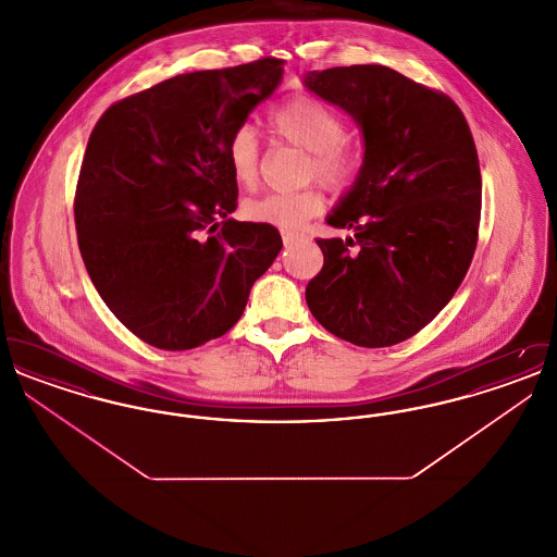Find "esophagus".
Masks as SVG:
<instances>
[{
  "mask_svg": "<svg viewBox=\"0 0 557 557\" xmlns=\"http://www.w3.org/2000/svg\"><path fill=\"white\" fill-rule=\"evenodd\" d=\"M282 239H284V246H292L296 239H300V236L294 232H282Z\"/></svg>",
  "mask_w": 557,
  "mask_h": 557,
  "instance_id": "34e87169",
  "label": "esophagus"
}]
</instances>
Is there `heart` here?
<instances>
[{"mask_svg":"<svg viewBox=\"0 0 557 557\" xmlns=\"http://www.w3.org/2000/svg\"><path fill=\"white\" fill-rule=\"evenodd\" d=\"M269 125L273 133L309 152L307 180H318L330 189H345L359 173V144L345 133L343 116L323 100L298 94L271 108ZM227 162L236 184L252 189L261 180V141L250 125H238L227 141ZM323 211V196L318 187L298 191H273L244 202L250 221L273 225L284 232L302 227Z\"/></svg>","mask_w":557,"mask_h":557,"instance_id":"1","label":"heart"}]
</instances>
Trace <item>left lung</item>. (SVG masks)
<instances>
[{
	"label": "left lung",
	"instance_id": "1",
	"mask_svg": "<svg viewBox=\"0 0 557 557\" xmlns=\"http://www.w3.org/2000/svg\"><path fill=\"white\" fill-rule=\"evenodd\" d=\"M309 89L352 114L366 137L355 187L327 223L323 267L305 298L319 323L366 348L416 336L474 259L482 177L468 121L447 94L380 64L313 73Z\"/></svg>",
	"mask_w": 557,
	"mask_h": 557
}]
</instances>
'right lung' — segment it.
Returning <instances> with one entry per match:
<instances>
[{
    "label": "right lung",
    "mask_w": 557,
    "mask_h": 557,
    "mask_svg": "<svg viewBox=\"0 0 557 557\" xmlns=\"http://www.w3.org/2000/svg\"><path fill=\"white\" fill-rule=\"evenodd\" d=\"M282 79V60L196 71L127 96L89 135L75 191L87 273L139 341L187 350L242 318L282 250L265 223L234 221L227 141Z\"/></svg>",
    "instance_id": "right-lung-1"
}]
</instances>
